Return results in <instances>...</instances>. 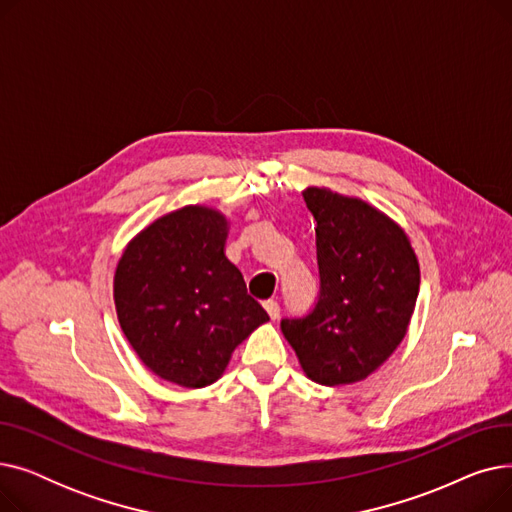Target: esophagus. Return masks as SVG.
I'll use <instances>...</instances> for the list:
<instances>
[{
	"instance_id": "34e87169",
	"label": "esophagus",
	"mask_w": 512,
	"mask_h": 512,
	"mask_svg": "<svg viewBox=\"0 0 512 512\" xmlns=\"http://www.w3.org/2000/svg\"><path fill=\"white\" fill-rule=\"evenodd\" d=\"M263 307H265V311H267V315H270V319H278L280 317V305L276 303V301H265L263 303Z\"/></svg>"
}]
</instances>
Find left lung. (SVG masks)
<instances>
[{"label": "left lung", "mask_w": 512, "mask_h": 512, "mask_svg": "<svg viewBox=\"0 0 512 512\" xmlns=\"http://www.w3.org/2000/svg\"><path fill=\"white\" fill-rule=\"evenodd\" d=\"M303 199L317 220L319 301L280 328L311 382L355 384L407 336L419 261L405 228L375 205L328 186H307Z\"/></svg>", "instance_id": "1"}]
</instances>
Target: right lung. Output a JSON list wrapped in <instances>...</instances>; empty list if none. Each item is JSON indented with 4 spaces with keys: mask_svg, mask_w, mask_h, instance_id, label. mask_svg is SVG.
Listing matches in <instances>:
<instances>
[{
    "mask_svg": "<svg viewBox=\"0 0 512 512\" xmlns=\"http://www.w3.org/2000/svg\"><path fill=\"white\" fill-rule=\"evenodd\" d=\"M230 220L184 205L134 234L118 259L114 303L139 359L170 384L218 382L234 348L270 315L226 257Z\"/></svg>",
    "mask_w": 512,
    "mask_h": 512,
    "instance_id": "right-lung-1",
    "label": "right lung"
}]
</instances>
